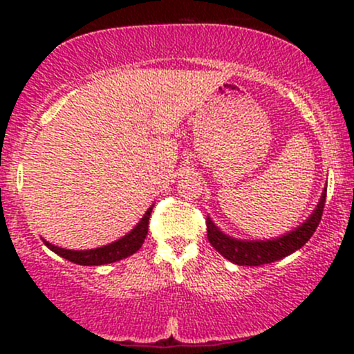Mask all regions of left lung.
I'll return each instance as SVG.
<instances>
[{
  "label": "left lung",
  "instance_id": "left-lung-1",
  "mask_svg": "<svg viewBox=\"0 0 354 354\" xmlns=\"http://www.w3.org/2000/svg\"><path fill=\"white\" fill-rule=\"evenodd\" d=\"M324 203H326V189L321 196L318 208L315 209L310 219L303 223L298 230L288 233L286 236L270 239V241H239V239H233L221 233L208 218L206 219L208 239L219 254L225 256L234 265L261 266L266 265V263L278 261V259H283L284 256L295 253L296 250H299L310 241L313 233L318 228L321 216H323Z\"/></svg>",
  "mask_w": 354,
  "mask_h": 354
}]
</instances>
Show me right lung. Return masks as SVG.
<instances>
[{
  "label": "right lung",
  "instance_id": "add662e5",
  "mask_svg": "<svg viewBox=\"0 0 354 354\" xmlns=\"http://www.w3.org/2000/svg\"><path fill=\"white\" fill-rule=\"evenodd\" d=\"M151 209L149 208L145 213V216L141 218V221L138 223L136 228L128 233L118 241L106 245L103 248H96V250H86V251H73V250H64V248H58L51 243L44 241V245L50 248L51 251H55L56 254L63 256L68 261L76 263V265L83 266H100V265H108V263L120 261V259L128 258L129 254L136 253L140 250L141 245L145 243L146 234H148V225H149V216H151Z\"/></svg>",
  "mask_w": 354,
  "mask_h": 354
}]
</instances>
